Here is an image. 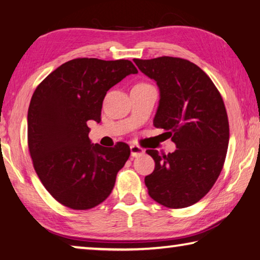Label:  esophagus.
Masks as SVG:
<instances>
[{
	"label": "esophagus",
	"instance_id": "esophagus-1",
	"mask_svg": "<svg viewBox=\"0 0 260 260\" xmlns=\"http://www.w3.org/2000/svg\"><path fill=\"white\" fill-rule=\"evenodd\" d=\"M144 150L139 146H131V155L132 157H139L141 155H143Z\"/></svg>",
	"mask_w": 260,
	"mask_h": 260
}]
</instances>
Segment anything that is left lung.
<instances>
[{
	"mask_svg": "<svg viewBox=\"0 0 260 260\" xmlns=\"http://www.w3.org/2000/svg\"><path fill=\"white\" fill-rule=\"evenodd\" d=\"M133 60L159 88L153 125L177 146L162 156L147 150L155 160L144 179L148 193L166 208H187L203 199L222 170L230 142L225 104L208 74L191 61L169 56Z\"/></svg>",
	"mask_w": 260,
	"mask_h": 260,
	"instance_id": "8db88e82",
	"label": "left lung"
}]
</instances>
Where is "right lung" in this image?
<instances>
[{"label": "right lung", "mask_w": 260, "mask_h": 260, "mask_svg": "<svg viewBox=\"0 0 260 260\" xmlns=\"http://www.w3.org/2000/svg\"><path fill=\"white\" fill-rule=\"evenodd\" d=\"M136 73L127 59L77 58L35 89L27 114L28 149L39 179L60 204L88 210L111 193L131 149L124 142L113 148L93 144L88 124L101 121L110 88Z\"/></svg>", "instance_id": "obj_1"}]
</instances>
